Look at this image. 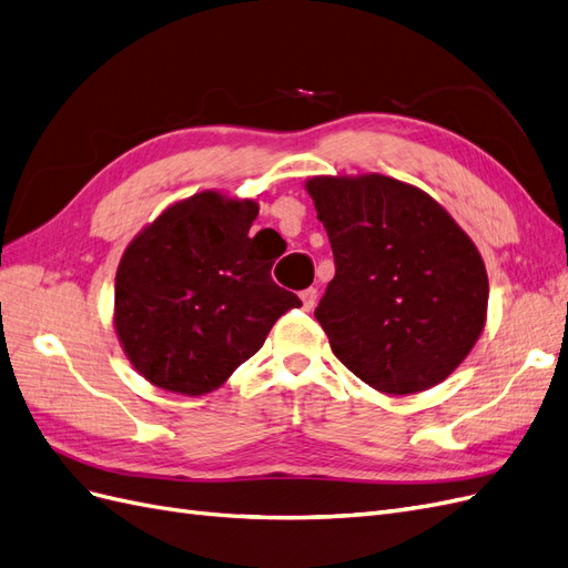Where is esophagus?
<instances>
[{
    "instance_id": "obj_1",
    "label": "esophagus",
    "mask_w": 568,
    "mask_h": 568,
    "mask_svg": "<svg viewBox=\"0 0 568 568\" xmlns=\"http://www.w3.org/2000/svg\"><path fill=\"white\" fill-rule=\"evenodd\" d=\"M301 301H303V307L305 311H313L315 307V303H317V288H305V291H301Z\"/></svg>"
}]
</instances>
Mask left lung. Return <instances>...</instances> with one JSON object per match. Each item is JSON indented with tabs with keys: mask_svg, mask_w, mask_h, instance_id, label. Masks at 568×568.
Wrapping results in <instances>:
<instances>
[{
	"mask_svg": "<svg viewBox=\"0 0 568 568\" xmlns=\"http://www.w3.org/2000/svg\"><path fill=\"white\" fill-rule=\"evenodd\" d=\"M305 189L336 265L315 307L334 355L382 393L440 384L486 324L488 274L471 239L422 189L386 175Z\"/></svg>",
	"mask_w": 568,
	"mask_h": 568,
	"instance_id": "1",
	"label": "left lung"
}]
</instances>
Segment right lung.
<instances>
[{
  "label": "right lung",
  "instance_id": "right-lung-1",
  "mask_svg": "<svg viewBox=\"0 0 568 568\" xmlns=\"http://www.w3.org/2000/svg\"><path fill=\"white\" fill-rule=\"evenodd\" d=\"M255 201L201 192L132 239L115 272V332L153 386L203 395L263 348L301 298L272 282V257L248 236Z\"/></svg>",
  "mask_w": 568,
  "mask_h": 568
}]
</instances>
